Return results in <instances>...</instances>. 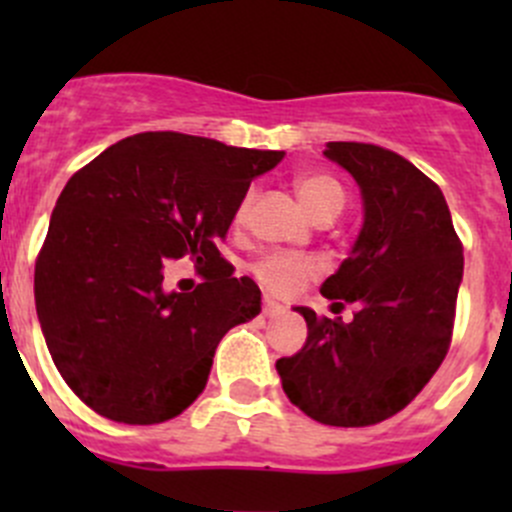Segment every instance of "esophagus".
Listing matches in <instances>:
<instances>
[{
    "mask_svg": "<svg viewBox=\"0 0 512 512\" xmlns=\"http://www.w3.org/2000/svg\"><path fill=\"white\" fill-rule=\"evenodd\" d=\"M285 312V307H282V304H277L275 299H265V304H262V314H265V317H280V314Z\"/></svg>",
    "mask_w": 512,
    "mask_h": 512,
    "instance_id": "esophagus-1",
    "label": "esophagus"
}]
</instances>
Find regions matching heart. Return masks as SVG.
I'll use <instances>...</instances> for the list:
<instances>
[{"label": "heart", "instance_id": "1", "mask_svg": "<svg viewBox=\"0 0 512 512\" xmlns=\"http://www.w3.org/2000/svg\"><path fill=\"white\" fill-rule=\"evenodd\" d=\"M294 193H297L299 203L307 210L309 215L327 213V210H342L344 203V190L332 175L324 173H302L294 178ZM250 210V195L240 203L237 208L235 220L242 223ZM317 275V262L309 257L299 255H270L255 265V277L260 285H265L275 294H292L297 292L309 277Z\"/></svg>", "mask_w": 512, "mask_h": 512}]
</instances>
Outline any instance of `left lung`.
Returning a JSON list of instances; mask_svg holds the SVG:
<instances>
[{"label":"left lung","mask_w":512,"mask_h":512,"mask_svg":"<svg viewBox=\"0 0 512 512\" xmlns=\"http://www.w3.org/2000/svg\"><path fill=\"white\" fill-rule=\"evenodd\" d=\"M356 180L364 223L322 294L356 304L349 324L307 322V342L277 361L287 399L327 426H371L399 414L448 352L463 247L441 188L414 163L369 143L324 151ZM332 304V307H334Z\"/></svg>","instance_id":"1"}]
</instances>
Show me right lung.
Wrapping results in <instances>:
<instances>
[{"mask_svg": "<svg viewBox=\"0 0 512 512\" xmlns=\"http://www.w3.org/2000/svg\"><path fill=\"white\" fill-rule=\"evenodd\" d=\"M285 151L185 133L123 138L61 190L34 272L51 359L76 396L111 421L148 426L183 414L208 384L220 339L262 309L215 242L247 188ZM190 254L209 267L193 293L162 285Z\"/></svg>", "mask_w": 512, "mask_h": 512, "instance_id": "right-lung-1", "label": "right lung"}]
</instances>
